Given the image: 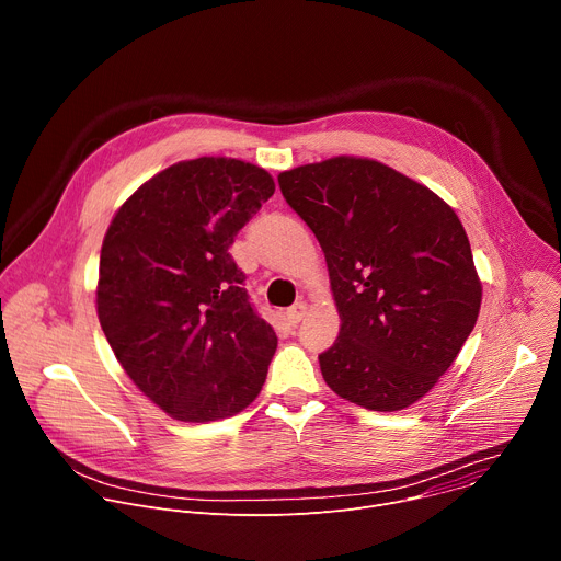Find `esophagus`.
<instances>
[{"label": "esophagus", "instance_id": "esophagus-1", "mask_svg": "<svg viewBox=\"0 0 561 561\" xmlns=\"http://www.w3.org/2000/svg\"><path fill=\"white\" fill-rule=\"evenodd\" d=\"M304 314H306V304L304 301H297V304H293L288 310H286V319H288V324H299L301 319H304Z\"/></svg>", "mask_w": 561, "mask_h": 561}]
</instances>
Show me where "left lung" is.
<instances>
[{
  "instance_id": "1",
  "label": "left lung",
  "mask_w": 561,
  "mask_h": 561,
  "mask_svg": "<svg viewBox=\"0 0 561 561\" xmlns=\"http://www.w3.org/2000/svg\"><path fill=\"white\" fill-rule=\"evenodd\" d=\"M277 182L327 255L342 317L319 355L327 383L370 411L415 404L455 362L482 304L455 210L373 159L333 157Z\"/></svg>"
}]
</instances>
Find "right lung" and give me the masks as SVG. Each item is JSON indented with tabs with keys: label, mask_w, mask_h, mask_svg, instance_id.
<instances>
[{
	"label": "right lung",
	"mask_w": 561,
	"mask_h": 561,
	"mask_svg": "<svg viewBox=\"0 0 561 561\" xmlns=\"http://www.w3.org/2000/svg\"><path fill=\"white\" fill-rule=\"evenodd\" d=\"M275 193L228 157L180 162L139 186L102 244L98 314L126 375L180 422H215L260 394L277 335L228 249Z\"/></svg>",
	"instance_id": "right-lung-1"
}]
</instances>
